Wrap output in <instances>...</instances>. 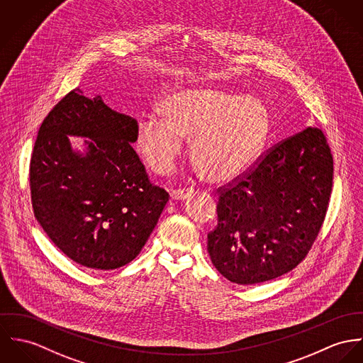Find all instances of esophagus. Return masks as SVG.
<instances>
[{
    "label": "esophagus",
    "instance_id": "34e87169",
    "mask_svg": "<svg viewBox=\"0 0 363 363\" xmlns=\"http://www.w3.org/2000/svg\"><path fill=\"white\" fill-rule=\"evenodd\" d=\"M169 196L172 201H188L195 196V192L188 189H177V191H171Z\"/></svg>",
    "mask_w": 363,
    "mask_h": 363
}]
</instances>
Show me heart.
Returning <instances> with one entry per match:
<instances>
[{
    "label": "heart",
    "mask_w": 363,
    "mask_h": 363,
    "mask_svg": "<svg viewBox=\"0 0 363 363\" xmlns=\"http://www.w3.org/2000/svg\"><path fill=\"white\" fill-rule=\"evenodd\" d=\"M162 118L138 123L136 143L143 160L157 174H168L189 139L195 169L211 184H228L256 162L264 145L269 114L253 96L216 87L185 89L167 96Z\"/></svg>",
    "instance_id": "obj_1"
}]
</instances>
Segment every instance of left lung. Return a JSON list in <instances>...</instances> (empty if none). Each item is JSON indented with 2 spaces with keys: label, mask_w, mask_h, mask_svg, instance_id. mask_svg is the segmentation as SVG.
Returning <instances> with one entry per match:
<instances>
[{
  "label": "left lung",
  "mask_w": 363,
  "mask_h": 363,
  "mask_svg": "<svg viewBox=\"0 0 363 363\" xmlns=\"http://www.w3.org/2000/svg\"><path fill=\"white\" fill-rule=\"evenodd\" d=\"M333 186V156L309 126L276 145L237 185L220 191L207 235L214 267L231 282L270 281L296 267L316 240Z\"/></svg>",
  "instance_id": "left-lung-1"
}]
</instances>
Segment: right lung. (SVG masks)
I'll list each match as a JSON object with an SVG mask.
<instances>
[{
    "label": "right lung",
    "mask_w": 363,
    "mask_h": 363,
    "mask_svg": "<svg viewBox=\"0 0 363 363\" xmlns=\"http://www.w3.org/2000/svg\"><path fill=\"white\" fill-rule=\"evenodd\" d=\"M136 135L135 118L79 87L41 123L30 160L33 211L48 238L81 266L114 270L132 262L168 201L132 149ZM69 135L85 139L83 151Z\"/></svg>",
    "instance_id": "add662e5"
}]
</instances>
